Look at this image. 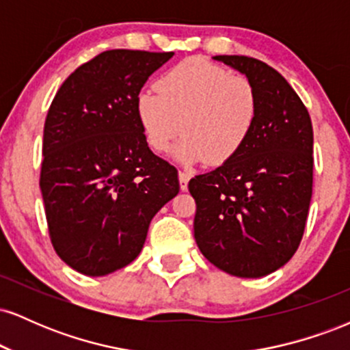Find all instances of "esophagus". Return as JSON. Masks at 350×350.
Instances as JSON below:
<instances>
[{"instance_id":"1","label":"esophagus","mask_w":350,"mask_h":350,"mask_svg":"<svg viewBox=\"0 0 350 350\" xmlns=\"http://www.w3.org/2000/svg\"><path fill=\"white\" fill-rule=\"evenodd\" d=\"M189 179H191V174H189V172L179 171V186H180V191H187Z\"/></svg>"}]
</instances>
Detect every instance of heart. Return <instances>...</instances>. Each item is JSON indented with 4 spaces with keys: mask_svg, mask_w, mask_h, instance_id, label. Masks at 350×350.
Returning a JSON list of instances; mask_svg holds the SVG:
<instances>
[{
    "mask_svg": "<svg viewBox=\"0 0 350 350\" xmlns=\"http://www.w3.org/2000/svg\"><path fill=\"white\" fill-rule=\"evenodd\" d=\"M158 92L142 90L135 111L148 146L164 152L183 131L174 159L224 164L245 146L258 116V98L247 79L200 59L163 74Z\"/></svg>",
    "mask_w": 350,
    "mask_h": 350,
    "instance_id": "heart-1",
    "label": "heart"
}]
</instances>
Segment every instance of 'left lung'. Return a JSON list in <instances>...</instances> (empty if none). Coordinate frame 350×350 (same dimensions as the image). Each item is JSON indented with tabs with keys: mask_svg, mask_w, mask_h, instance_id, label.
I'll use <instances>...</instances> for the list:
<instances>
[{
	"mask_svg": "<svg viewBox=\"0 0 350 350\" xmlns=\"http://www.w3.org/2000/svg\"><path fill=\"white\" fill-rule=\"evenodd\" d=\"M247 77L258 98L250 138L230 161L189 180L194 239L219 270L262 278L286 265L312 196V124L290 83L245 55H215Z\"/></svg>",
	"mask_w": 350,
	"mask_h": 350,
	"instance_id": "8db88e82",
	"label": "left lung"
}]
</instances>
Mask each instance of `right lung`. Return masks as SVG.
I'll list each match as a JSON object with an SVG mask.
<instances>
[{
	"mask_svg": "<svg viewBox=\"0 0 350 350\" xmlns=\"http://www.w3.org/2000/svg\"><path fill=\"white\" fill-rule=\"evenodd\" d=\"M174 52L105 51L55 94L42 139L41 192L62 262L105 276L143 250L151 219L179 192L178 171L144 139L136 95Z\"/></svg>",
	"mask_w": 350,
	"mask_h": 350,
	"instance_id": "1",
	"label": "right lung"
}]
</instances>
